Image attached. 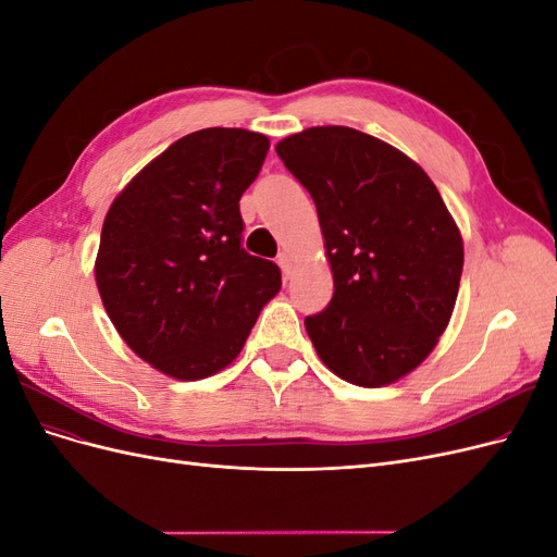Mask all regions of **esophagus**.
<instances>
[{"label":"esophagus","mask_w":557,"mask_h":557,"mask_svg":"<svg viewBox=\"0 0 557 557\" xmlns=\"http://www.w3.org/2000/svg\"><path fill=\"white\" fill-rule=\"evenodd\" d=\"M278 264H281V269H283V276L290 278L293 272H295V264H293L290 252H281V256H278Z\"/></svg>","instance_id":"1"}]
</instances>
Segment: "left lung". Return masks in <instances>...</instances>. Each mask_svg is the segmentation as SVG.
Wrapping results in <instances>:
<instances>
[{"label":"left lung","instance_id":"8db88e82","mask_svg":"<svg viewBox=\"0 0 557 557\" xmlns=\"http://www.w3.org/2000/svg\"><path fill=\"white\" fill-rule=\"evenodd\" d=\"M309 190L334 276L305 318L332 372L387 385L423 362L458 297L465 250L436 185L397 148L352 127H311L276 146Z\"/></svg>","mask_w":557,"mask_h":557}]
</instances>
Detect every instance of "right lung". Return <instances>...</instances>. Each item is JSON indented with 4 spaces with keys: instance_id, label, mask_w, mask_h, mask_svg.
Returning a JSON list of instances; mask_svg holds the SVG:
<instances>
[{
    "instance_id": "1",
    "label": "right lung",
    "mask_w": 557,
    "mask_h": 557,
    "mask_svg": "<svg viewBox=\"0 0 557 557\" xmlns=\"http://www.w3.org/2000/svg\"><path fill=\"white\" fill-rule=\"evenodd\" d=\"M267 150L258 132H193L146 164L104 218L95 262L104 309L166 376L221 372L281 288V269L242 246L239 199Z\"/></svg>"
}]
</instances>
